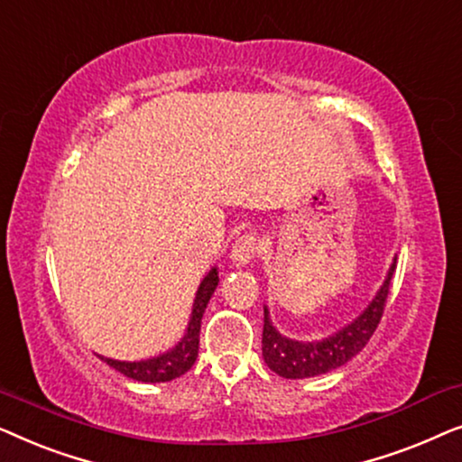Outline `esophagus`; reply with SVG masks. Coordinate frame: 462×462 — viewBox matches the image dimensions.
Segmentation results:
<instances>
[{
	"mask_svg": "<svg viewBox=\"0 0 462 462\" xmlns=\"http://www.w3.org/2000/svg\"><path fill=\"white\" fill-rule=\"evenodd\" d=\"M256 252H258L256 233H244V236L233 244L231 263L236 264V267H245V264L256 256Z\"/></svg>",
	"mask_w": 462,
	"mask_h": 462,
	"instance_id": "34e87169",
	"label": "esophagus"
}]
</instances>
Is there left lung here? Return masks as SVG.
<instances>
[{
	"label": "left lung",
	"instance_id": "8db88e82",
	"mask_svg": "<svg viewBox=\"0 0 462 462\" xmlns=\"http://www.w3.org/2000/svg\"><path fill=\"white\" fill-rule=\"evenodd\" d=\"M395 271V258L391 263L383 286L378 288L374 299L357 315L351 324L332 332L330 337L319 340H296L277 330L271 321L269 309L264 305L263 324V357L275 374L283 378H311L326 374L345 365L368 345L378 321L383 318L384 300L389 296L391 277Z\"/></svg>",
	"mask_w": 462,
	"mask_h": 462
}]
</instances>
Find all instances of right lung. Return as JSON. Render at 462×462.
I'll list each match as a JSON object with an SVG mask.
<instances>
[{
    "mask_svg": "<svg viewBox=\"0 0 462 462\" xmlns=\"http://www.w3.org/2000/svg\"><path fill=\"white\" fill-rule=\"evenodd\" d=\"M218 286V269L212 267L208 271V275L201 280L198 292H195L191 318H189L185 337L176 343L172 349L160 353V356L141 359V362H119V359L103 357L105 364H109L113 370H117L119 374L132 378L138 383H168L174 381L191 370V365L198 359L199 351V330H201V318L210 302L214 290Z\"/></svg>",
    "mask_w": 462,
    "mask_h": 462,
    "instance_id": "add662e5",
    "label": "right lung"
}]
</instances>
